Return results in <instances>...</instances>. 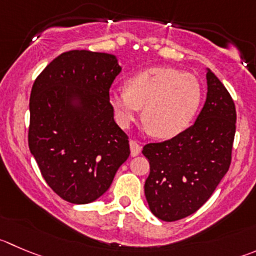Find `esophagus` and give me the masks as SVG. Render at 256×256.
Instances as JSON below:
<instances>
[{
  "label": "esophagus",
  "mask_w": 256,
  "mask_h": 256,
  "mask_svg": "<svg viewBox=\"0 0 256 256\" xmlns=\"http://www.w3.org/2000/svg\"><path fill=\"white\" fill-rule=\"evenodd\" d=\"M130 156H132V157L138 156L140 153V150H142V147H140L136 140H130Z\"/></svg>",
  "instance_id": "obj_1"
}]
</instances>
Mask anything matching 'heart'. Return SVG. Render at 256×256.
Instances as JSON below:
<instances>
[{
  "instance_id": "1",
  "label": "heart",
  "mask_w": 256,
  "mask_h": 256,
  "mask_svg": "<svg viewBox=\"0 0 256 256\" xmlns=\"http://www.w3.org/2000/svg\"><path fill=\"white\" fill-rule=\"evenodd\" d=\"M202 99L198 79L174 68H148L126 80V90H113L110 104L119 124L128 126L140 116L158 138H174L194 120Z\"/></svg>"
}]
</instances>
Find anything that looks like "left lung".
Wrapping results in <instances>:
<instances>
[{
	"label": "left lung",
	"instance_id": "left-lung-1",
	"mask_svg": "<svg viewBox=\"0 0 256 256\" xmlns=\"http://www.w3.org/2000/svg\"><path fill=\"white\" fill-rule=\"evenodd\" d=\"M208 96L194 126L172 140L148 143L144 194L156 218L177 221L196 212L214 194L231 163L236 130L232 98L208 69Z\"/></svg>",
	"mask_w": 256,
	"mask_h": 256
}]
</instances>
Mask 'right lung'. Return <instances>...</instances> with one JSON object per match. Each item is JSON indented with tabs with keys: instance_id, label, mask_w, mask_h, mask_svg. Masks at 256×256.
<instances>
[{
	"instance_id": "obj_1",
	"label": "right lung",
	"mask_w": 256,
	"mask_h": 256,
	"mask_svg": "<svg viewBox=\"0 0 256 256\" xmlns=\"http://www.w3.org/2000/svg\"><path fill=\"white\" fill-rule=\"evenodd\" d=\"M120 70L112 54L72 50L55 58L34 82L28 148L46 184L68 202L99 198L130 157L128 136L109 102Z\"/></svg>"
}]
</instances>
